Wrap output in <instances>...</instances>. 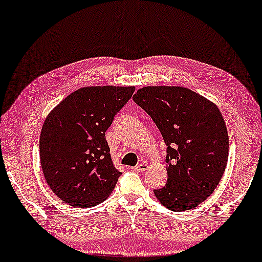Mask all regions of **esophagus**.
Wrapping results in <instances>:
<instances>
[{"mask_svg": "<svg viewBox=\"0 0 262 262\" xmlns=\"http://www.w3.org/2000/svg\"><path fill=\"white\" fill-rule=\"evenodd\" d=\"M134 170L136 171V172H139V173H143V172L148 170V164H146V163H140V164L135 166Z\"/></svg>", "mask_w": 262, "mask_h": 262, "instance_id": "34e87169", "label": "esophagus"}]
</instances>
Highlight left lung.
<instances>
[{
    "label": "left lung",
    "mask_w": 262,
    "mask_h": 262,
    "mask_svg": "<svg viewBox=\"0 0 262 262\" xmlns=\"http://www.w3.org/2000/svg\"><path fill=\"white\" fill-rule=\"evenodd\" d=\"M133 99L167 146V182L154 190L156 198L172 211L197 207L216 188L227 164L229 134L220 110L180 86L143 87Z\"/></svg>",
    "instance_id": "obj_1"
}]
</instances>
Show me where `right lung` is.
Masks as SVG:
<instances>
[{
  "instance_id": "1",
  "label": "right lung",
  "mask_w": 262,
  "mask_h": 262,
  "mask_svg": "<svg viewBox=\"0 0 262 262\" xmlns=\"http://www.w3.org/2000/svg\"><path fill=\"white\" fill-rule=\"evenodd\" d=\"M134 91V86L83 87L48 114L39 141L41 168L67 205L88 208L111 195L122 173L113 165L105 132Z\"/></svg>"
}]
</instances>
